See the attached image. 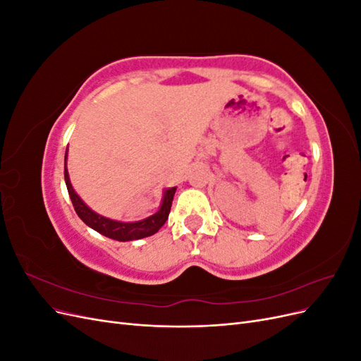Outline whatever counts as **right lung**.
Instances as JSON below:
<instances>
[{
  "label": "right lung",
  "mask_w": 361,
  "mask_h": 361,
  "mask_svg": "<svg viewBox=\"0 0 361 361\" xmlns=\"http://www.w3.org/2000/svg\"><path fill=\"white\" fill-rule=\"evenodd\" d=\"M66 159H68V150H66V155H64V161ZM64 180H66V187L69 191V197L72 200V204L75 207V212L78 214L81 220L87 226L92 227L93 231L99 232L101 235H104L106 238H111V239H116V241H122V243L134 241V239H141V238L155 235L164 226V223L167 221L170 209H171V202L174 197V192H176V187L164 191L162 203H161L157 214L150 215L141 221L122 223V221L110 220V218H105L99 214H96L81 200L80 195L75 192V190L72 187L66 164H64Z\"/></svg>",
  "instance_id": "obj_1"
}]
</instances>
